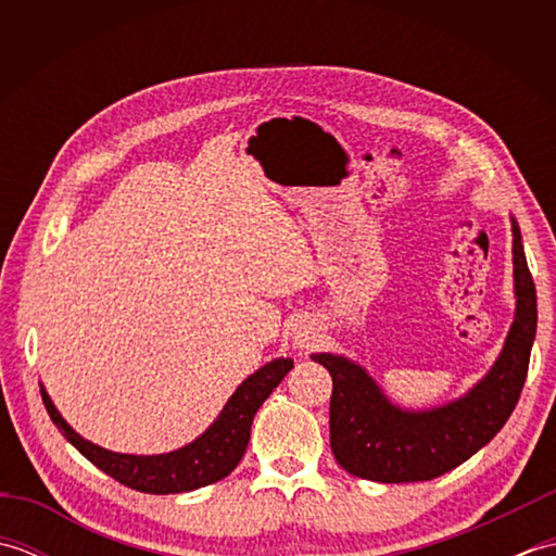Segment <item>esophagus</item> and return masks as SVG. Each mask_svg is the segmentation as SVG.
I'll return each mask as SVG.
<instances>
[{
  "label": "esophagus",
  "instance_id": "1",
  "mask_svg": "<svg viewBox=\"0 0 556 556\" xmlns=\"http://www.w3.org/2000/svg\"><path fill=\"white\" fill-rule=\"evenodd\" d=\"M303 341H305V339H303Z\"/></svg>",
  "mask_w": 556,
  "mask_h": 556
}]
</instances>
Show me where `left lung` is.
I'll return each mask as SVG.
<instances>
[{
  "mask_svg": "<svg viewBox=\"0 0 556 556\" xmlns=\"http://www.w3.org/2000/svg\"><path fill=\"white\" fill-rule=\"evenodd\" d=\"M516 320L497 363L470 392L432 410H401L389 404L363 368L332 353L313 361L332 375L329 444L337 464L375 482H422L464 464L497 434L526 384L538 327L535 285L514 222Z\"/></svg>",
  "mask_w": 556,
  "mask_h": 556,
  "instance_id": "1",
  "label": "left lung"
}]
</instances>
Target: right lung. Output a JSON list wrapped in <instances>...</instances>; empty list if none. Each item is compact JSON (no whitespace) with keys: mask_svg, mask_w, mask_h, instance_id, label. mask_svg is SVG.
<instances>
[{"mask_svg":"<svg viewBox=\"0 0 556 556\" xmlns=\"http://www.w3.org/2000/svg\"><path fill=\"white\" fill-rule=\"evenodd\" d=\"M293 368L291 358H277L267 363L265 368L253 372L248 380L236 389L233 396L222 408L219 418L210 428L184 448H176L160 456H134V454H114L83 440L80 434L68 428V422L59 416L52 399L40 389L42 404L50 413L52 422L90 464H96L110 478L122 485L146 492V494H176L191 492L198 488L212 485L227 478L239 466L251 440V425L257 408L271 394L285 375Z\"/></svg>","mask_w":556,"mask_h":556,"instance_id":"1","label":"right lung"}]
</instances>
